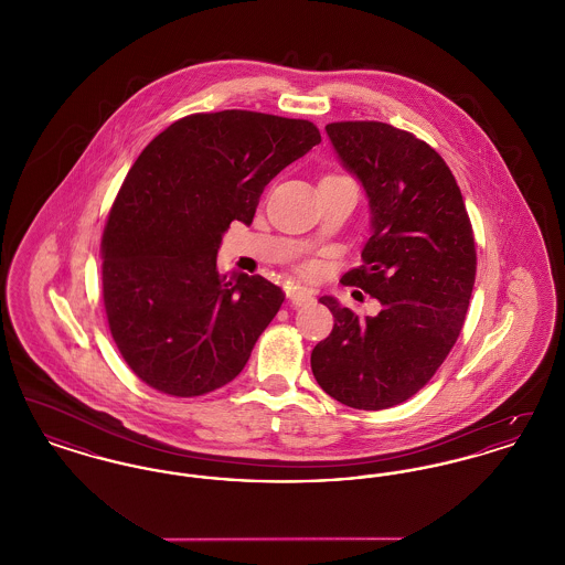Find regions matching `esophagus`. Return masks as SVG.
Returning a JSON list of instances; mask_svg holds the SVG:
<instances>
[{"instance_id":"obj_1","label":"esophagus","mask_w":565,"mask_h":565,"mask_svg":"<svg viewBox=\"0 0 565 565\" xmlns=\"http://www.w3.org/2000/svg\"><path fill=\"white\" fill-rule=\"evenodd\" d=\"M290 305L292 307H302V305H307V302H311L313 300V295L309 292V290H305V288H295L290 295Z\"/></svg>"}]
</instances>
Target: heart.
<instances>
[{
    "label": "heart",
    "instance_id": "heart-1",
    "mask_svg": "<svg viewBox=\"0 0 565 565\" xmlns=\"http://www.w3.org/2000/svg\"><path fill=\"white\" fill-rule=\"evenodd\" d=\"M302 270H305V273H309V275H311V273H316V267H313V265H307V267H302Z\"/></svg>",
    "mask_w": 565,
    "mask_h": 565
}]
</instances>
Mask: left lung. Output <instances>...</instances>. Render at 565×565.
Listing matches in <instances>:
<instances>
[{
  "label": "left lung",
  "mask_w": 565,
  "mask_h": 565,
  "mask_svg": "<svg viewBox=\"0 0 565 565\" xmlns=\"http://www.w3.org/2000/svg\"><path fill=\"white\" fill-rule=\"evenodd\" d=\"M326 131L373 212L364 265L341 281L381 311L360 318L320 298L334 326L311 353V371L334 401L381 411L415 396L454 350L477 277L475 233L451 169L426 141L376 120Z\"/></svg>",
  "instance_id": "1"
}]
</instances>
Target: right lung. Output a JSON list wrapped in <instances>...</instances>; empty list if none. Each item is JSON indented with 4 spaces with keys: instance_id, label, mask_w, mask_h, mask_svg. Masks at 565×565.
Wrapping results in <instances>:
<instances>
[{
    "instance_id": "1",
    "label": "right lung",
    "mask_w": 565,
    "mask_h": 565,
    "mask_svg": "<svg viewBox=\"0 0 565 565\" xmlns=\"http://www.w3.org/2000/svg\"><path fill=\"white\" fill-rule=\"evenodd\" d=\"M320 141L309 120L224 109L175 120L137 157L104 228L102 295L111 339L146 385L194 398L242 373L286 295L260 275L222 277L217 247Z\"/></svg>"
}]
</instances>
